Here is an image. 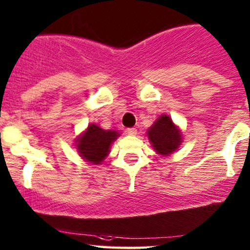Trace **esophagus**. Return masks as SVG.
Wrapping results in <instances>:
<instances>
[{"instance_id":"1","label":"esophagus","mask_w":250,"mask_h":250,"mask_svg":"<svg viewBox=\"0 0 250 250\" xmlns=\"http://www.w3.org/2000/svg\"><path fill=\"white\" fill-rule=\"evenodd\" d=\"M126 132H127V134H130V136H136L137 134V128L134 127H130L126 130Z\"/></svg>"}]
</instances>
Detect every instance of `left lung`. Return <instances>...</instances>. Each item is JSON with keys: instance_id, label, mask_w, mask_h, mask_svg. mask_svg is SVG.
Wrapping results in <instances>:
<instances>
[{"instance_id": "obj_1", "label": "left lung", "mask_w": 250, "mask_h": 250, "mask_svg": "<svg viewBox=\"0 0 250 250\" xmlns=\"http://www.w3.org/2000/svg\"><path fill=\"white\" fill-rule=\"evenodd\" d=\"M147 134L149 142L152 143L155 151L163 155L171 154L181 143L180 131L166 114H163L152 125Z\"/></svg>"}]
</instances>
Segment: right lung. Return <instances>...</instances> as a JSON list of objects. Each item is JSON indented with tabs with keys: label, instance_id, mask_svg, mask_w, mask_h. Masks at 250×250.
<instances>
[{
	"label": "right lung",
	"instance_id": "obj_1",
	"mask_svg": "<svg viewBox=\"0 0 250 250\" xmlns=\"http://www.w3.org/2000/svg\"><path fill=\"white\" fill-rule=\"evenodd\" d=\"M118 137V132L103 130L95 124H91L87 130L77 140V148L81 157L91 164L102 163L108 154L111 144Z\"/></svg>",
	"mask_w": 250,
	"mask_h": 250
}]
</instances>
